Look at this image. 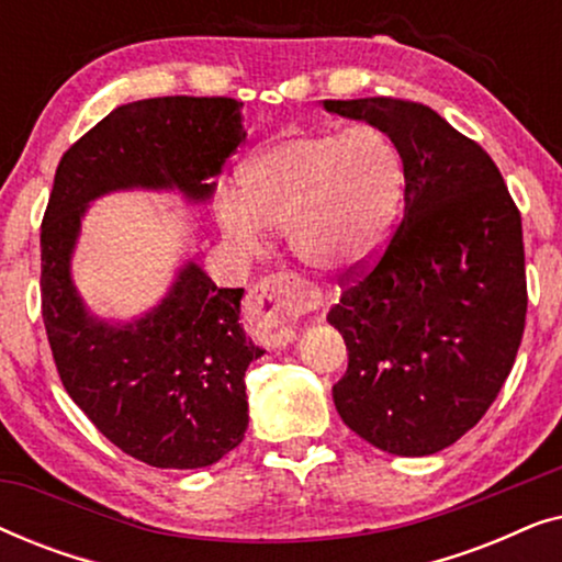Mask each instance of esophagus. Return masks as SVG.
Here are the masks:
<instances>
[{
  "mask_svg": "<svg viewBox=\"0 0 562 562\" xmlns=\"http://www.w3.org/2000/svg\"><path fill=\"white\" fill-rule=\"evenodd\" d=\"M314 304L310 283L294 273L271 276L252 291L248 314L260 342L268 348H286L296 337L299 319Z\"/></svg>",
  "mask_w": 562,
  "mask_h": 562,
  "instance_id": "34e87169",
  "label": "esophagus"
}]
</instances>
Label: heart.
<instances>
[{
  "label": "heart",
  "instance_id": "heart-1",
  "mask_svg": "<svg viewBox=\"0 0 562 562\" xmlns=\"http://www.w3.org/2000/svg\"><path fill=\"white\" fill-rule=\"evenodd\" d=\"M402 191V158L375 127L291 130L245 160L240 191H222L217 220L248 252L263 250L268 227H279L312 271L352 273L379 258Z\"/></svg>",
  "mask_w": 562,
  "mask_h": 562
}]
</instances>
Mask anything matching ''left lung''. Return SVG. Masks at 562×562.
<instances>
[{
  "mask_svg": "<svg viewBox=\"0 0 562 562\" xmlns=\"http://www.w3.org/2000/svg\"><path fill=\"white\" fill-rule=\"evenodd\" d=\"M322 106L381 130L404 166L394 240L327 314L348 345L337 414L391 456H432L479 425L517 358L519 210L488 153L429 106L386 97Z\"/></svg>",
  "mask_w": 562,
  "mask_h": 562,
  "instance_id": "1",
  "label": "left lung"
}]
</instances>
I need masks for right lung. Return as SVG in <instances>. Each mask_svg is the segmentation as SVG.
Returning <instances> with one entry per match:
<instances>
[{
  "label": "right lung",
  "mask_w": 562,
  "mask_h": 562,
  "mask_svg": "<svg viewBox=\"0 0 562 562\" xmlns=\"http://www.w3.org/2000/svg\"><path fill=\"white\" fill-rule=\"evenodd\" d=\"M243 104L158 97L122 104L60 158L41 229L43 322L60 381L106 440L153 468H206L248 429L245 371L260 350L240 325L243 289L181 258L166 294L130 319L97 314L74 252L97 199L117 191L212 202L214 176L245 140Z\"/></svg>",
  "instance_id": "1"
}]
</instances>
